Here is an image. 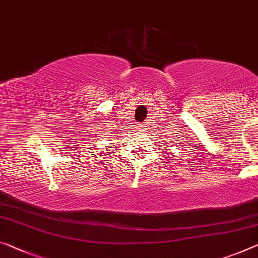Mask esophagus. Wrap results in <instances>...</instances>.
<instances>
[{"mask_svg":"<svg viewBox=\"0 0 258 258\" xmlns=\"http://www.w3.org/2000/svg\"><path fill=\"white\" fill-rule=\"evenodd\" d=\"M146 126H148V125H146L145 123L144 124H141V128L140 129H142V132H144V130L148 129V128H146Z\"/></svg>","mask_w":258,"mask_h":258,"instance_id":"34e87169","label":"esophagus"}]
</instances>
